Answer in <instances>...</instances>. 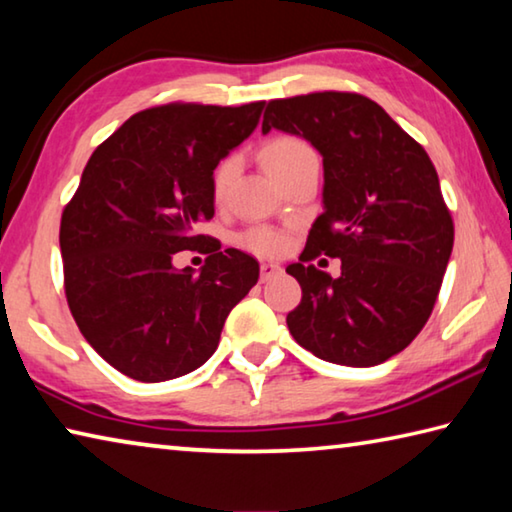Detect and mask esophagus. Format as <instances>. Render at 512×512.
I'll return each mask as SVG.
<instances>
[{
    "instance_id": "obj_1",
    "label": "esophagus",
    "mask_w": 512,
    "mask_h": 512,
    "mask_svg": "<svg viewBox=\"0 0 512 512\" xmlns=\"http://www.w3.org/2000/svg\"><path fill=\"white\" fill-rule=\"evenodd\" d=\"M282 273V266L280 264H273V262H262V266H259V280L262 282H268L271 277L280 275Z\"/></svg>"
}]
</instances>
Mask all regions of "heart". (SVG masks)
Listing matches in <instances>:
<instances>
[{"label":"heart","mask_w":512,"mask_h":512,"mask_svg":"<svg viewBox=\"0 0 512 512\" xmlns=\"http://www.w3.org/2000/svg\"><path fill=\"white\" fill-rule=\"evenodd\" d=\"M309 155H314L311 146L307 142H302L300 137H291V135L275 137V140L266 142L262 149V160L273 178L280 176V173H284L291 167H296L300 160L309 158ZM237 169H239V162L235 155H232V158H225L219 167L214 169L212 194L216 201H221L225 192H228L232 178L237 176ZM241 246H246L257 255H266V257L280 255L284 250V237L271 228H253L244 232V237H241Z\"/></svg>","instance_id":"b5f03b06"}]
</instances>
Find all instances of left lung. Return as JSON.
I'll use <instances>...</instances> for the list:
<instances>
[{
	"instance_id": "left-lung-1",
	"label": "left lung",
	"mask_w": 512,
	"mask_h": 512,
	"mask_svg": "<svg viewBox=\"0 0 512 512\" xmlns=\"http://www.w3.org/2000/svg\"><path fill=\"white\" fill-rule=\"evenodd\" d=\"M305 137L323 155V214L287 273L302 289L287 316L318 359L368 368L402 352L431 316L454 223L427 151L379 103L354 92L268 101L262 133ZM342 259L339 278L310 259Z\"/></svg>"
}]
</instances>
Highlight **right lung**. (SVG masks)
<instances>
[{
    "label": "right lung",
    "instance_id": "add662e5",
    "mask_svg": "<svg viewBox=\"0 0 512 512\" xmlns=\"http://www.w3.org/2000/svg\"><path fill=\"white\" fill-rule=\"evenodd\" d=\"M262 110L264 101L142 110L85 164L60 219L65 296L85 341L126 377L153 384L201 368L257 284L255 257L194 228L214 216L216 164ZM198 245L208 253L201 272L172 266L176 252Z\"/></svg>",
    "mask_w": 512,
    "mask_h": 512
}]
</instances>
